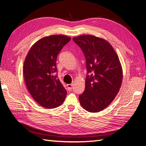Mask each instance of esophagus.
I'll return each instance as SVG.
<instances>
[{
    "label": "esophagus",
    "mask_w": 146,
    "mask_h": 146,
    "mask_svg": "<svg viewBox=\"0 0 146 146\" xmlns=\"http://www.w3.org/2000/svg\"><path fill=\"white\" fill-rule=\"evenodd\" d=\"M66 88L68 89V91H70L72 90V88H73V84H66Z\"/></svg>",
    "instance_id": "34e87169"
}]
</instances>
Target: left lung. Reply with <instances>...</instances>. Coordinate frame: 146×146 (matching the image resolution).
Listing matches in <instances>:
<instances>
[{
  "label": "left lung",
  "instance_id": "obj_1",
  "mask_svg": "<svg viewBox=\"0 0 146 146\" xmlns=\"http://www.w3.org/2000/svg\"><path fill=\"white\" fill-rule=\"evenodd\" d=\"M73 40L83 52L87 70L80 104L89 112H99L109 106L119 90L123 79L120 62L106 40L88 35Z\"/></svg>",
  "mask_w": 146,
  "mask_h": 146
}]
</instances>
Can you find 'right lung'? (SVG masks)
Returning <instances> with one entry per match:
<instances>
[{
	"label": "right lung",
	"instance_id": "obj_1",
	"mask_svg": "<svg viewBox=\"0 0 146 146\" xmlns=\"http://www.w3.org/2000/svg\"><path fill=\"white\" fill-rule=\"evenodd\" d=\"M71 38L63 35L43 37L30 48L25 58L23 75L28 90L40 106L54 109L63 102L66 91L60 81L57 55Z\"/></svg>",
	"mask_w": 146,
	"mask_h": 146
}]
</instances>
